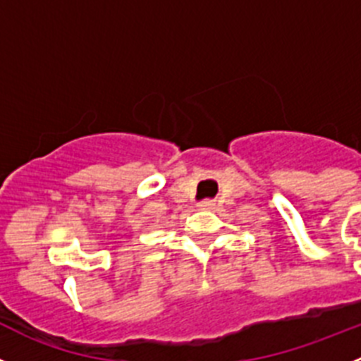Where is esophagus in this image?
Masks as SVG:
<instances>
[{
	"mask_svg": "<svg viewBox=\"0 0 361 361\" xmlns=\"http://www.w3.org/2000/svg\"><path fill=\"white\" fill-rule=\"evenodd\" d=\"M214 207H215L214 201H201V203L197 204V208H200V210H212Z\"/></svg>",
	"mask_w": 361,
	"mask_h": 361,
	"instance_id": "1",
	"label": "esophagus"
}]
</instances>
